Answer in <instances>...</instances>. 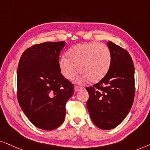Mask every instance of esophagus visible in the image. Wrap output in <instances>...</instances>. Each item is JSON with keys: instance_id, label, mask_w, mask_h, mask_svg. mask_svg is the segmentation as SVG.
I'll return each instance as SVG.
<instances>
[{"instance_id": "1", "label": "esophagus", "mask_w": 150, "mask_h": 150, "mask_svg": "<svg viewBox=\"0 0 150 150\" xmlns=\"http://www.w3.org/2000/svg\"><path fill=\"white\" fill-rule=\"evenodd\" d=\"M83 88L81 87V86H75V91L76 92H78L79 91H81V90H82Z\"/></svg>"}]
</instances>
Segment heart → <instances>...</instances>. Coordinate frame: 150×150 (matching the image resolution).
<instances>
[{
    "label": "heart",
    "mask_w": 150,
    "mask_h": 150,
    "mask_svg": "<svg viewBox=\"0 0 150 150\" xmlns=\"http://www.w3.org/2000/svg\"><path fill=\"white\" fill-rule=\"evenodd\" d=\"M110 64L109 48L97 42L74 46L68 51L67 57L63 55L59 61V69L65 78L73 79L79 71L83 81L89 79L92 83L99 82L106 75Z\"/></svg>",
    "instance_id": "1"
}]
</instances>
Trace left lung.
<instances>
[{"mask_svg": "<svg viewBox=\"0 0 150 150\" xmlns=\"http://www.w3.org/2000/svg\"><path fill=\"white\" fill-rule=\"evenodd\" d=\"M111 64L106 75L87 87L86 105L91 120L101 129H111L122 122L134 98V67L126 50L109 41Z\"/></svg>", "mask_w": 150, "mask_h": 150, "instance_id": "1", "label": "left lung"}]
</instances>
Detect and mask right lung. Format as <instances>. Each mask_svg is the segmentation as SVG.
Returning a JSON list of instances; mask_svg holds the SVG:
<instances>
[{"label": "right lung", "mask_w": 150, "mask_h": 150, "mask_svg": "<svg viewBox=\"0 0 150 150\" xmlns=\"http://www.w3.org/2000/svg\"><path fill=\"white\" fill-rule=\"evenodd\" d=\"M65 42H47L26 49L17 71L20 106L35 127L53 130L64 120L73 84L62 75L59 53Z\"/></svg>", "instance_id": "right-lung-1"}]
</instances>
